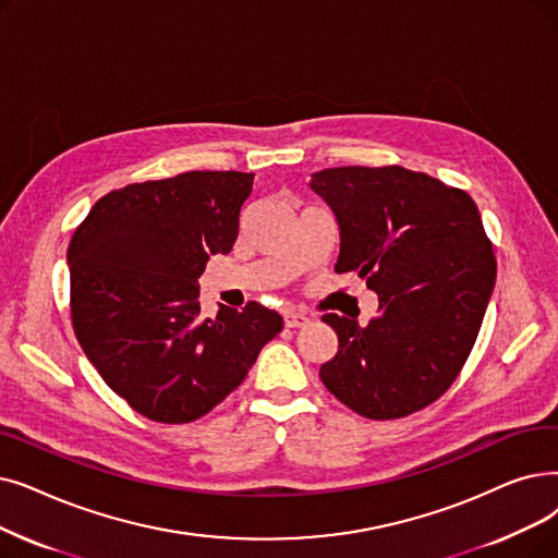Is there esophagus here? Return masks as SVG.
Returning a JSON list of instances; mask_svg holds the SVG:
<instances>
[{
	"mask_svg": "<svg viewBox=\"0 0 558 558\" xmlns=\"http://www.w3.org/2000/svg\"><path fill=\"white\" fill-rule=\"evenodd\" d=\"M310 324H312V319L303 312H287L284 314V326L287 328H305Z\"/></svg>",
	"mask_w": 558,
	"mask_h": 558,
	"instance_id": "1",
	"label": "esophagus"
}]
</instances>
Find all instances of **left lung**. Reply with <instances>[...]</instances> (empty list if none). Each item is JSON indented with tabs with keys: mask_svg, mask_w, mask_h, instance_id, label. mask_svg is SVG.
<instances>
[{
	"mask_svg": "<svg viewBox=\"0 0 558 558\" xmlns=\"http://www.w3.org/2000/svg\"><path fill=\"white\" fill-rule=\"evenodd\" d=\"M310 189L339 228L335 271H355L378 314H324L339 339L319 376L357 415L399 420L442 397L463 369L495 289L497 262L465 191L401 166H339Z\"/></svg>",
	"mask_w": 558,
	"mask_h": 558,
	"instance_id": "left-lung-1",
	"label": "left lung"
}]
</instances>
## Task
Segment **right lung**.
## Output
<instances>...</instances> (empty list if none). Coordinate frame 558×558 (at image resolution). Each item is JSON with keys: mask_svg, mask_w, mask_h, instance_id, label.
<instances>
[{"mask_svg": "<svg viewBox=\"0 0 558 558\" xmlns=\"http://www.w3.org/2000/svg\"><path fill=\"white\" fill-rule=\"evenodd\" d=\"M253 180L189 171L130 184L95 203L70 239L75 335L111 390L148 420L207 415L282 330L259 303L201 312L198 278L211 255L232 251Z\"/></svg>", "mask_w": 558, "mask_h": 558, "instance_id": "obj_1", "label": "right lung"}]
</instances>
